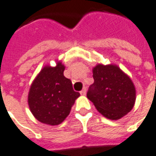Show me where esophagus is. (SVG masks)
Wrapping results in <instances>:
<instances>
[{"label":"esophagus","mask_w":156,"mask_h":156,"mask_svg":"<svg viewBox=\"0 0 156 156\" xmlns=\"http://www.w3.org/2000/svg\"><path fill=\"white\" fill-rule=\"evenodd\" d=\"M86 89L84 88V89H83L82 90L80 91V94H81V96H85L86 95Z\"/></svg>","instance_id":"esophagus-1"}]
</instances>
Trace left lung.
<instances>
[{
	"instance_id": "8db88e82",
	"label": "left lung",
	"mask_w": 156,
	"mask_h": 156,
	"mask_svg": "<svg viewBox=\"0 0 156 156\" xmlns=\"http://www.w3.org/2000/svg\"><path fill=\"white\" fill-rule=\"evenodd\" d=\"M92 73L94 83L87 97L97 111L112 120L126 115L136 101V88L131 78L114 64H97Z\"/></svg>"
}]
</instances>
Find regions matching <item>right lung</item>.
Segmentation results:
<instances>
[{"mask_svg": "<svg viewBox=\"0 0 156 156\" xmlns=\"http://www.w3.org/2000/svg\"><path fill=\"white\" fill-rule=\"evenodd\" d=\"M65 66H45L30 87L28 105L33 116L41 123L57 126L69 115L80 94L74 91L72 81L64 76Z\"/></svg>", "mask_w": 156, "mask_h": 156, "instance_id": "add662e5", "label": "right lung"}]
</instances>
